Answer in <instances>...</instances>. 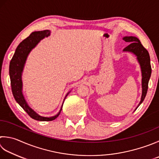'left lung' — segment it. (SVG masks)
Listing matches in <instances>:
<instances>
[{
    "label": "left lung",
    "instance_id": "obj_1",
    "mask_svg": "<svg viewBox=\"0 0 159 159\" xmlns=\"http://www.w3.org/2000/svg\"><path fill=\"white\" fill-rule=\"evenodd\" d=\"M125 42L130 43V44L127 46L123 49V52H132L134 54L138 62L140 64L142 73V96L138 107L144 101L145 96L147 94L148 89V83L150 79L152 68L150 65V54L143 45L139 39L135 36H125L123 39Z\"/></svg>",
    "mask_w": 159,
    "mask_h": 159
}]
</instances>
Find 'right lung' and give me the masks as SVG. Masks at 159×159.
<instances>
[{"label":"right lung","instance_id":"add662e5","mask_svg":"<svg viewBox=\"0 0 159 159\" xmlns=\"http://www.w3.org/2000/svg\"><path fill=\"white\" fill-rule=\"evenodd\" d=\"M49 35H50V31L48 30L32 32L27 38L23 40L18 45L10 61V64H9V76H10L11 80V91L16 101L19 104L20 106L26 111L31 118H32L34 120L40 121H51L57 119L61 113L63 105H62L59 112L54 116L44 117L40 116L28 105L25 99L23 92H22L23 90L22 73H23L27 58L30 52L35 48L40 40ZM70 92H68L65 96V99Z\"/></svg>","mask_w":159,"mask_h":159}]
</instances>
